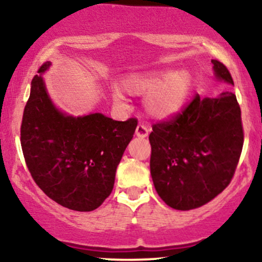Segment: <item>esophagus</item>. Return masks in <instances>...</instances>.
<instances>
[{
  "mask_svg": "<svg viewBox=\"0 0 262 262\" xmlns=\"http://www.w3.org/2000/svg\"><path fill=\"white\" fill-rule=\"evenodd\" d=\"M149 132H150L149 125L145 124L144 122H141L138 124L137 130H135V134H137V137H139V138H145V137H148Z\"/></svg>",
  "mask_w": 262,
  "mask_h": 262,
  "instance_id": "1",
  "label": "esophagus"
}]
</instances>
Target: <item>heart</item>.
Wrapping results in <instances>:
<instances>
[{"instance_id": "heart-1", "label": "heart", "mask_w": 262, "mask_h": 262, "mask_svg": "<svg viewBox=\"0 0 262 262\" xmlns=\"http://www.w3.org/2000/svg\"><path fill=\"white\" fill-rule=\"evenodd\" d=\"M192 86L187 70H158L145 74L129 75L122 80L121 87L130 95H145L146 111L156 118H169L181 111ZM113 100L124 102V95L118 89L112 91Z\"/></svg>"}]
</instances>
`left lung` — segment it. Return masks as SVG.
Listing matches in <instances>:
<instances>
[{
  "mask_svg": "<svg viewBox=\"0 0 262 262\" xmlns=\"http://www.w3.org/2000/svg\"><path fill=\"white\" fill-rule=\"evenodd\" d=\"M212 64L217 79L234 85L227 66ZM149 141L150 172L161 200L179 210L204 206L228 187L242 155L244 129L235 95H196L175 116L152 124Z\"/></svg>",
  "mask_w": 262,
  "mask_h": 262,
  "instance_id": "left-lung-1",
  "label": "left lung"
}]
</instances>
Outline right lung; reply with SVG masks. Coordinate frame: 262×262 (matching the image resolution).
Returning a JSON list of instances; mask_svg holds the SVG:
<instances>
[{"instance_id": "obj_1", "label": "right lung", "mask_w": 262, "mask_h": 262, "mask_svg": "<svg viewBox=\"0 0 262 262\" xmlns=\"http://www.w3.org/2000/svg\"><path fill=\"white\" fill-rule=\"evenodd\" d=\"M49 65L44 62L38 73ZM137 125V118L118 122L101 113L65 116L53 106L43 79L35 75L23 112L20 145L33 180L50 200L90 212L112 192L117 166Z\"/></svg>"}]
</instances>
